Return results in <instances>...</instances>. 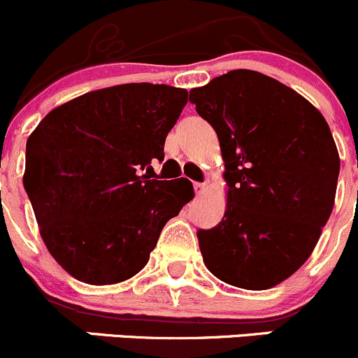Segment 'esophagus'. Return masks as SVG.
I'll use <instances>...</instances> for the list:
<instances>
[{"mask_svg":"<svg viewBox=\"0 0 358 358\" xmlns=\"http://www.w3.org/2000/svg\"><path fill=\"white\" fill-rule=\"evenodd\" d=\"M194 190H196V194L199 196V194H202L206 190V183L204 182H196V183H194Z\"/></svg>","mask_w":358,"mask_h":358,"instance_id":"34e87169","label":"esophagus"}]
</instances>
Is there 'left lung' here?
<instances>
[{"mask_svg":"<svg viewBox=\"0 0 358 358\" xmlns=\"http://www.w3.org/2000/svg\"><path fill=\"white\" fill-rule=\"evenodd\" d=\"M215 128L229 201L197 230L206 266L243 289H268L308 259L334 206L339 156L326 119L294 90L237 69L190 92Z\"/></svg>","mask_w":358,"mask_h":358,"instance_id":"8db88e82","label":"left lung"}]
</instances>
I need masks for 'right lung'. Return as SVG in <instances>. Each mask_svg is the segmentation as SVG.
<instances>
[{
    "label": "right lung",
    "instance_id": "right-lung-1",
    "mask_svg": "<svg viewBox=\"0 0 358 358\" xmlns=\"http://www.w3.org/2000/svg\"><path fill=\"white\" fill-rule=\"evenodd\" d=\"M187 100V90L150 83L96 90L53 109L29 136L25 192L50 255L74 279L106 286L138 273L194 197L187 178L150 175Z\"/></svg>",
    "mask_w": 358,
    "mask_h": 358
}]
</instances>
